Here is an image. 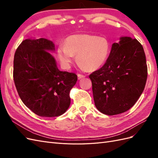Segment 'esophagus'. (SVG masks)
<instances>
[{
	"instance_id": "esophagus-1",
	"label": "esophagus",
	"mask_w": 158,
	"mask_h": 158,
	"mask_svg": "<svg viewBox=\"0 0 158 158\" xmlns=\"http://www.w3.org/2000/svg\"><path fill=\"white\" fill-rule=\"evenodd\" d=\"M84 78H85V76H84L82 74H78V80H80V79Z\"/></svg>"
}]
</instances>
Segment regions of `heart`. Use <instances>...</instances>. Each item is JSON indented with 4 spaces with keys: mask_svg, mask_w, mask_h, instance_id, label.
Masks as SVG:
<instances>
[{
    "mask_svg": "<svg viewBox=\"0 0 158 158\" xmlns=\"http://www.w3.org/2000/svg\"><path fill=\"white\" fill-rule=\"evenodd\" d=\"M110 46L106 37L89 34H74L66 39L64 45L57 49V55L62 66L70 67L74 56L78 64L88 71H94L102 66L109 54Z\"/></svg>",
    "mask_w": 158,
    "mask_h": 158,
    "instance_id": "obj_1",
    "label": "heart"
}]
</instances>
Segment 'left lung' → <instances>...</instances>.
<instances>
[{
	"mask_svg": "<svg viewBox=\"0 0 158 158\" xmlns=\"http://www.w3.org/2000/svg\"><path fill=\"white\" fill-rule=\"evenodd\" d=\"M147 76L142 45L131 37H121L112 45L106 63L89 76L95 107L107 115L128 111L144 91Z\"/></svg>",
	"mask_w": 158,
	"mask_h": 158,
	"instance_id": "left-lung-1",
	"label": "left lung"
}]
</instances>
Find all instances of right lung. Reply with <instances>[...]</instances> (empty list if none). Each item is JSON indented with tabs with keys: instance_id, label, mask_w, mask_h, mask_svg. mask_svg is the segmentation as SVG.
Here are the masks:
<instances>
[{
	"instance_id": "obj_1",
	"label": "right lung",
	"mask_w": 158,
	"mask_h": 158,
	"mask_svg": "<svg viewBox=\"0 0 158 158\" xmlns=\"http://www.w3.org/2000/svg\"><path fill=\"white\" fill-rule=\"evenodd\" d=\"M55 44L45 38L27 39L17 48L13 77L19 96L25 106L40 117L64 113L70 104V92L77 75L60 71L49 52Z\"/></svg>"
}]
</instances>
